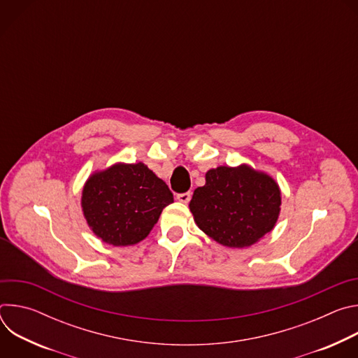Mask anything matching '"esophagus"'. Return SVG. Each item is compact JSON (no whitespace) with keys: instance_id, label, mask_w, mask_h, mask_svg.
Returning a JSON list of instances; mask_svg holds the SVG:
<instances>
[{"instance_id":"esophagus-1","label":"esophagus","mask_w":358,"mask_h":358,"mask_svg":"<svg viewBox=\"0 0 358 358\" xmlns=\"http://www.w3.org/2000/svg\"><path fill=\"white\" fill-rule=\"evenodd\" d=\"M177 199L182 203H187L191 199V192H182V194H177Z\"/></svg>"}]
</instances>
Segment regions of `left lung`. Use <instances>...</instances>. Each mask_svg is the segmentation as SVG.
I'll return each instance as SVG.
<instances>
[{
    "mask_svg": "<svg viewBox=\"0 0 358 358\" xmlns=\"http://www.w3.org/2000/svg\"><path fill=\"white\" fill-rule=\"evenodd\" d=\"M280 189L268 174L242 164L206 174L189 211L198 228L228 248H246L271 232L279 218Z\"/></svg>",
    "mask_w": 358,
    "mask_h": 358,
    "instance_id": "obj_1",
    "label": "left lung"
}]
</instances>
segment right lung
I'll use <instances>...</instances> for the list:
<instances>
[{"label":"right lung","instance_id":"1","mask_svg":"<svg viewBox=\"0 0 358 358\" xmlns=\"http://www.w3.org/2000/svg\"><path fill=\"white\" fill-rule=\"evenodd\" d=\"M174 201L169 185L145 164L117 163L89 177L82 211L93 234L113 246L143 241Z\"/></svg>","mask_w":358,"mask_h":358}]
</instances>
